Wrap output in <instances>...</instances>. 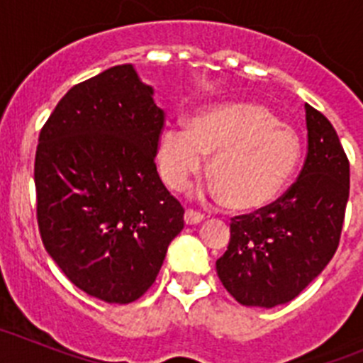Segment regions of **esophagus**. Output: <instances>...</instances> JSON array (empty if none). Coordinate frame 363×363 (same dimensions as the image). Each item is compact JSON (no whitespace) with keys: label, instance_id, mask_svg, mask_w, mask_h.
Listing matches in <instances>:
<instances>
[{"label":"esophagus","instance_id":"obj_1","mask_svg":"<svg viewBox=\"0 0 363 363\" xmlns=\"http://www.w3.org/2000/svg\"><path fill=\"white\" fill-rule=\"evenodd\" d=\"M184 220H185V223H187V225H196V223L203 221V214L196 213V211H192V209H187V211H185Z\"/></svg>","mask_w":363,"mask_h":363}]
</instances>
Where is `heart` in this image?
<instances>
[{"label":"heart","instance_id":"obj_1","mask_svg":"<svg viewBox=\"0 0 363 363\" xmlns=\"http://www.w3.org/2000/svg\"><path fill=\"white\" fill-rule=\"evenodd\" d=\"M209 154V178L223 205L249 213L271 205L287 187L300 162V140L267 107L249 101L205 108L189 129L171 125L160 134V172L176 191Z\"/></svg>","mask_w":363,"mask_h":363}]
</instances>
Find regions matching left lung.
<instances>
[{"instance_id": "8db88e82", "label": "left lung", "mask_w": 363, "mask_h": 363, "mask_svg": "<svg viewBox=\"0 0 363 363\" xmlns=\"http://www.w3.org/2000/svg\"><path fill=\"white\" fill-rule=\"evenodd\" d=\"M307 158L284 196L230 220L218 278L247 307L296 298L338 249L349 200V160L331 121L306 104Z\"/></svg>"}]
</instances>
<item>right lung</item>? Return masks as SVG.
Listing matches in <instances>:
<instances>
[{
    "label": "right lung",
    "mask_w": 363,
    "mask_h": 363,
    "mask_svg": "<svg viewBox=\"0 0 363 363\" xmlns=\"http://www.w3.org/2000/svg\"><path fill=\"white\" fill-rule=\"evenodd\" d=\"M133 65L74 85L40 133L38 227L65 277L108 303L154 284L184 207L156 171L163 111Z\"/></svg>",
    "instance_id": "obj_1"
}]
</instances>
